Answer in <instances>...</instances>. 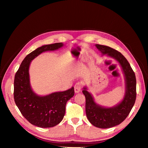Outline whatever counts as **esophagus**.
Listing matches in <instances>:
<instances>
[{
    "instance_id": "esophagus-1",
    "label": "esophagus",
    "mask_w": 148,
    "mask_h": 148,
    "mask_svg": "<svg viewBox=\"0 0 148 148\" xmlns=\"http://www.w3.org/2000/svg\"><path fill=\"white\" fill-rule=\"evenodd\" d=\"M74 89H75V92L76 93H78V92L81 91L82 83H76L75 85V86H74Z\"/></svg>"
}]
</instances>
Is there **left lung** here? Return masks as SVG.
<instances>
[{
	"mask_svg": "<svg viewBox=\"0 0 148 148\" xmlns=\"http://www.w3.org/2000/svg\"><path fill=\"white\" fill-rule=\"evenodd\" d=\"M102 56L106 55L117 60L124 74L125 80V95L119 104L106 107L97 104L91 94L84 86L82 91L86 98V114L92 125L100 128L114 127L122 123L127 117L135 104L136 97V80L132 67L122 53L110 47L96 44Z\"/></svg>",
	"mask_w": 148,
	"mask_h": 148,
	"instance_id": "8db88e82",
	"label": "left lung"
}]
</instances>
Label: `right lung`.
Returning a JSON list of instances; mask_svg holds the SVG:
<instances>
[{
  "label": "right lung",
  "mask_w": 148,
  "mask_h": 148,
  "mask_svg": "<svg viewBox=\"0 0 148 148\" xmlns=\"http://www.w3.org/2000/svg\"><path fill=\"white\" fill-rule=\"evenodd\" d=\"M64 46L62 42H58L37 48L26 56L15 76L13 96L15 104L23 117L38 127H53L61 122L65 115L66 102L74 96V88L46 96L38 95L31 86L29 65L41 53L56 51Z\"/></svg>",
  "instance_id": "add662e5"
}]
</instances>
